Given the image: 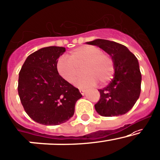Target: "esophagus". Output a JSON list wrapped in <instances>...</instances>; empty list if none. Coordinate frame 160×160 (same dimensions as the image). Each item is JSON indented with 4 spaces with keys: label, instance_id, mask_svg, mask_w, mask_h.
<instances>
[{
    "label": "esophagus",
    "instance_id": "34e87169",
    "mask_svg": "<svg viewBox=\"0 0 160 160\" xmlns=\"http://www.w3.org/2000/svg\"><path fill=\"white\" fill-rule=\"evenodd\" d=\"M80 93L83 95V96H84V94L86 93V89H80Z\"/></svg>",
    "mask_w": 160,
    "mask_h": 160
}]
</instances>
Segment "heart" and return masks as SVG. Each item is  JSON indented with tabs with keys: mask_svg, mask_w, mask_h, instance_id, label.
Here are the masks:
<instances>
[{
	"mask_svg": "<svg viewBox=\"0 0 160 160\" xmlns=\"http://www.w3.org/2000/svg\"><path fill=\"white\" fill-rule=\"evenodd\" d=\"M86 73L75 81L79 87L95 86L98 80L106 83L114 74V62L108 54L102 52L94 45H83L73 49L67 56H61L58 59L57 71L60 76L68 83H73L80 73V68L83 66Z\"/></svg>",
	"mask_w": 160,
	"mask_h": 160,
	"instance_id": "b5f03b06",
	"label": "heart"
}]
</instances>
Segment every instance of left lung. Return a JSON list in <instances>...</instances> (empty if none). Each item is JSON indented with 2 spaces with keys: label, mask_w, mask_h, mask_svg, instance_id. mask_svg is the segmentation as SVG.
<instances>
[{
  "label": "left lung",
  "mask_w": 160,
  "mask_h": 160,
  "mask_svg": "<svg viewBox=\"0 0 160 160\" xmlns=\"http://www.w3.org/2000/svg\"><path fill=\"white\" fill-rule=\"evenodd\" d=\"M86 43L106 52L115 68L112 81L99 89L100 99L95 105L96 111L105 117L124 115L133 108L140 94L142 78L138 59L127 47L115 42L98 38Z\"/></svg>",
  "instance_id": "left-lung-1"
}]
</instances>
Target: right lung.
Wrapping results in <instances>:
<instances>
[{"mask_svg": "<svg viewBox=\"0 0 160 160\" xmlns=\"http://www.w3.org/2000/svg\"><path fill=\"white\" fill-rule=\"evenodd\" d=\"M65 48L49 46L29 54L22 66L18 93L27 115L44 125H58L74 114L82 95L59 75L58 59Z\"/></svg>", "mask_w": 160, "mask_h": 160, "instance_id": "right-lung-1", "label": "right lung"}]
</instances>
